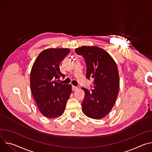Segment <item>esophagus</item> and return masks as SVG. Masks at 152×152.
Masks as SVG:
<instances>
[{
	"label": "esophagus",
	"instance_id": "1",
	"mask_svg": "<svg viewBox=\"0 0 152 152\" xmlns=\"http://www.w3.org/2000/svg\"><path fill=\"white\" fill-rule=\"evenodd\" d=\"M72 90H73V91H76L77 90H78V88L77 87V86H75L73 85L72 86Z\"/></svg>",
	"mask_w": 152,
	"mask_h": 152
}]
</instances>
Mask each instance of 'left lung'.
Masks as SVG:
<instances>
[{
  "instance_id": "left-lung-1",
  "label": "left lung",
  "mask_w": 152,
  "mask_h": 152,
  "mask_svg": "<svg viewBox=\"0 0 152 152\" xmlns=\"http://www.w3.org/2000/svg\"><path fill=\"white\" fill-rule=\"evenodd\" d=\"M86 62V77L93 79V88L83 87L85 97L81 104L87 117L99 120L110 113L119 91L120 79L117 64L104 49L97 46H82L75 49Z\"/></svg>"
}]
</instances>
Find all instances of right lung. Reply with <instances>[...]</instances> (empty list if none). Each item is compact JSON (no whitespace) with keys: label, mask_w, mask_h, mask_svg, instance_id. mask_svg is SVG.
<instances>
[{"label":"right lung","mask_w":152,"mask_h":152,"mask_svg":"<svg viewBox=\"0 0 152 152\" xmlns=\"http://www.w3.org/2000/svg\"><path fill=\"white\" fill-rule=\"evenodd\" d=\"M66 48H49L42 51L35 61L31 72L30 85L32 96L40 113L49 118L61 116L72 93V85L58 82L59 64L69 53Z\"/></svg>","instance_id":"right-lung-1"}]
</instances>
